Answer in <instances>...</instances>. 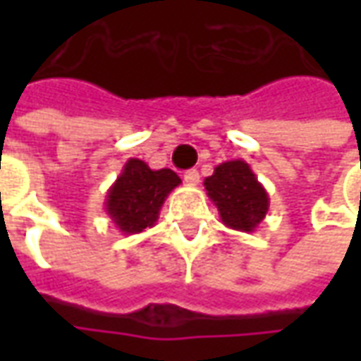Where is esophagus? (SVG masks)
Here are the masks:
<instances>
[{"mask_svg": "<svg viewBox=\"0 0 361 361\" xmlns=\"http://www.w3.org/2000/svg\"><path fill=\"white\" fill-rule=\"evenodd\" d=\"M183 180L189 185H197L199 183V172L197 170H188V172H183Z\"/></svg>", "mask_w": 361, "mask_h": 361, "instance_id": "esophagus-1", "label": "esophagus"}]
</instances>
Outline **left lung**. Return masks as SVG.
Returning a JSON list of instances; mask_svg holds the SVG:
<instances>
[{"instance_id":"1","label":"left lung","mask_w":361,"mask_h":361,"mask_svg":"<svg viewBox=\"0 0 361 361\" xmlns=\"http://www.w3.org/2000/svg\"><path fill=\"white\" fill-rule=\"evenodd\" d=\"M203 185L224 226L250 234L265 220L269 193L245 160L222 162L204 178Z\"/></svg>"}]
</instances>
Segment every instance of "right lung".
<instances>
[{"label": "right lung", "instance_id": "add662e5", "mask_svg": "<svg viewBox=\"0 0 361 361\" xmlns=\"http://www.w3.org/2000/svg\"><path fill=\"white\" fill-rule=\"evenodd\" d=\"M180 183L173 170H150L147 162L129 158L108 189L104 207L121 234H139L157 224L166 197Z\"/></svg>", "mask_w": 361, "mask_h": 361}]
</instances>
